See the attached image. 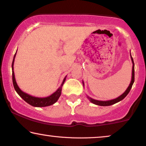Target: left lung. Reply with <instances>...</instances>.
Here are the masks:
<instances>
[{
    "mask_svg": "<svg viewBox=\"0 0 146 146\" xmlns=\"http://www.w3.org/2000/svg\"><path fill=\"white\" fill-rule=\"evenodd\" d=\"M130 57H131V61H132V64H133V67H132V73H131V82H130L129 86L126 89L125 92H124L123 94L121 95V96L118 97V98H115V99H113V100H108V101H99V100H94V99H92L90 97H89L88 96H87V98H88V100L90 101L91 103H93V104H96V105H98V106H111V105H113L116 104V103L120 102V101H121L122 100H123L124 98H125L126 96H127V95L129 93V92L131 90V87H132V85H133V83H134V77H135V74H134V63H133V58L131 57V53H130Z\"/></svg>",
    "mask_w": 146,
    "mask_h": 146,
    "instance_id": "8db88e82",
    "label": "left lung"
}]
</instances>
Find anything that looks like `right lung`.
<instances>
[{"mask_svg": "<svg viewBox=\"0 0 146 146\" xmlns=\"http://www.w3.org/2000/svg\"><path fill=\"white\" fill-rule=\"evenodd\" d=\"M16 53L13 58V61L12 63V71H13V85H14V88L15 91H17V93L19 95V96L23 99V100H25L27 103H28L29 104H30L31 106H34V107H37V108H42V107H46L51 106L57 102V100H59V97L61 96V90H62V87L65 83L66 77L64 78L62 82L61 86L57 89V90L55 91V93H53V94H51L50 96L46 97V98H38V97H34L32 96H30L29 94L23 92L21 89L19 88V87L17 85L16 82V79L15 77V73H14V62H15V58L16 57Z\"/></svg>", "mask_w": 146, "mask_h": 146, "instance_id": "1", "label": "right lung"}]
</instances>
